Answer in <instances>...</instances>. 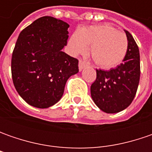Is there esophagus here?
<instances>
[{
  "mask_svg": "<svg viewBox=\"0 0 152 152\" xmlns=\"http://www.w3.org/2000/svg\"><path fill=\"white\" fill-rule=\"evenodd\" d=\"M88 66L87 65V63L86 62H85V61H79V71H82L85 67H86Z\"/></svg>",
  "mask_w": 152,
  "mask_h": 152,
  "instance_id": "esophagus-1",
  "label": "esophagus"
}]
</instances>
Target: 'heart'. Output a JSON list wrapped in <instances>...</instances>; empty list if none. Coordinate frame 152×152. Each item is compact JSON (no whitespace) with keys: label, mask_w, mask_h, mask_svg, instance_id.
<instances>
[{"label":"heart","mask_w":152,"mask_h":152,"mask_svg":"<svg viewBox=\"0 0 152 152\" xmlns=\"http://www.w3.org/2000/svg\"><path fill=\"white\" fill-rule=\"evenodd\" d=\"M88 45H91V57L98 66L112 68L119 65L125 58L129 41L125 34L110 24L81 28L68 40L72 55L85 52Z\"/></svg>","instance_id":"1"}]
</instances>
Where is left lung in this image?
Masks as SVG:
<instances>
[{
  "instance_id": "8db88e82",
  "label": "left lung",
  "mask_w": 152,
  "mask_h": 152,
  "mask_svg": "<svg viewBox=\"0 0 152 152\" xmlns=\"http://www.w3.org/2000/svg\"><path fill=\"white\" fill-rule=\"evenodd\" d=\"M129 48L123 62L109 71L97 70L91 86L95 104L107 113H117L127 108L135 96L140 75V51L131 34L124 30Z\"/></svg>"
}]
</instances>
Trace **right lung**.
I'll use <instances>...</instances> for the list:
<instances>
[{"label": "right lung", "instance_id": "right-lung-1", "mask_svg": "<svg viewBox=\"0 0 152 152\" xmlns=\"http://www.w3.org/2000/svg\"><path fill=\"white\" fill-rule=\"evenodd\" d=\"M69 25L45 16L20 33L12 56L18 93L30 106L48 108L60 101L67 79L79 73V61L62 51Z\"/></svg>", "mask_w": 152, "mask_h": 152}]
</instances>
